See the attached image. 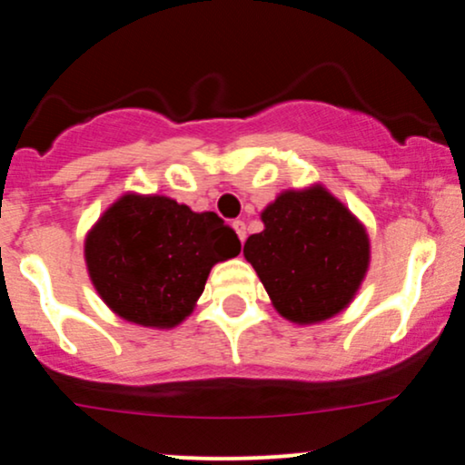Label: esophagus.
I'll use <instances>...</instances> for the list:
<instances>
[{
	"instance_id": "34e87169",
	"label": "esophagus",
	"mask_w": 465,
	"mask_h": 465,
	"mask_svg": "<svg viewBox=\"0 0 465 465\" xmlns=\"http://www.w3.org/2000/svg\"><path fill=\"white\" fill-rule=\"evenodd\" d=\"M232 227L236 229V233H238L240 242H244V240H247V225H244V221H233V223H232Z\"/></svg>"
}]
</instances>
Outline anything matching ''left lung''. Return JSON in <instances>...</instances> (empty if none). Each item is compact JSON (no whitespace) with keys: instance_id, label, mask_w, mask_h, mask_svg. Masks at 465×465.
<instances>
[{"instance_id":"8db88e82","label":"left lung","mask_w":465,"mask_h":465,"mask_svg":"<svg viewBox=\"0 0 465 465\" xmlns=\"http://www.w3.org/2000/svg\"><path fill=\"white\" fill-rule=\"evenodd\" d=\"M264 232L244 242L282 317L317 323L351 302L370 266L365 227L322 185L288 190L262 212Z\"/></svg>"}]
</instances>
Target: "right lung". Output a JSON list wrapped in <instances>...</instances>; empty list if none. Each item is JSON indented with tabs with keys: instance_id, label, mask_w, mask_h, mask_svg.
Wrapping results in <instances>:
<instances>
[{
	"instance_id": "add662e5",
	"label": "right lung",
	"mask_w": 465,
	"mask_h": 465,
	"mask_svg": "<svg viewBox=\"0 0 465 465\" xmlns=\"http://www.w3.org/2000/svg\"><path fill=\"white\" fill-rule=\"evenodd\" d=\"M238 253L240 240L223 218L168 196H122L84 240L89 277L106 306L153 328L183 322L212 266Z\"/></svg>"
}]
</instances>
